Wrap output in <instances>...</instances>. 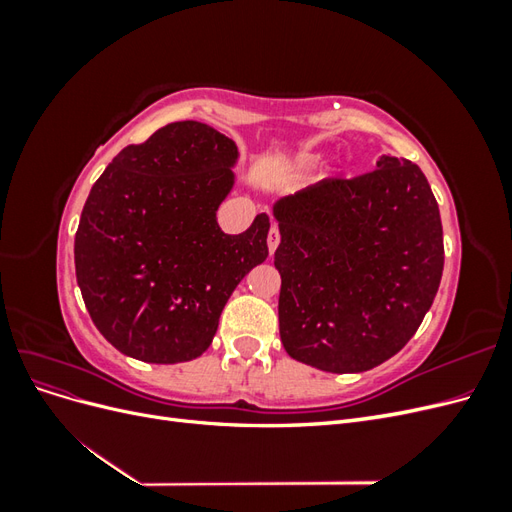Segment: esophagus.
<instances>
[{"instance_id": "obj_1", "label": "esophagus", "mask_w": 512, "mask_h": 512, "mask_svg": "<svg viewBox=\"0 0 512 512\" xmlns=\"http://www.w3.org/2000/svg\"><path fill=\"white\" fill-rule=\"evenodd\" d=\"M267 243H269V252L275 254L277 245H280V230H277V226H271L269 230V237H267Z\"/></svg>"}]
</instances>
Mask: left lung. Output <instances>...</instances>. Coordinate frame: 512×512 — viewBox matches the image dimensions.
Wrapping results in <instances>:
<instances>
[{"label":"left lung","instance_id":"8db88e82","mask_svg":"<svg viewBox=\"0 0 512 512\" xmlns=\"http://www.w3.org/2000/svg\"><path fill=\"white\" fill-rule=\"evenodd\" d=\"M273 213L280 337L294 361L352 374L410 342L444 269L440 209L421 168L384 156L371 173L277 200Z\"/></svg>","mask_w":512,"mask_h":512}]
</instances>
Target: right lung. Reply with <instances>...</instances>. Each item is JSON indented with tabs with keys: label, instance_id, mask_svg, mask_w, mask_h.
<instances>
[{
	"label": "right lung",
	"instance_id": "obj_1",
	"mask_svg": "<svg viewBox=\"0 0 512 512\" xmlns=\"http://www.w3.org/2000/svg\"><path fill=\"white\" fill-rule=\"evenodd\" d=\"M237 147L175 121L121 149L91 188L74 237L76 282L108 344L145 363L203 354L232 290L269 256V215L224 235L215 211Z\"/></svg>",
	"mask_w": 512,
	"mask_h": 512
}]
</instances>
